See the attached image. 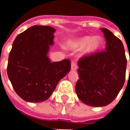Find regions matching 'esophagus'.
Here are the masks:
<instances>
[{
	"instance_id": "1",
	"label": "esophagus",
	"mask_w": 130,
	"mask_h": 130,
	"mask_svg": "<svg viewBox=\"0 0 130 130\" xmlns=\"http://www.w3.org/2000/svg\"><path fill=\"white\" fill-rule=\"evenodd\" d=\"M71 70L72 71H76L77 69V65L76 64V62H74V61H73L72 62H71Z\"/></svg>"
}]
</instances>
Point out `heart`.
I'll return each mask as SVG.
<instances>
[{
	"mask_svg": "<svg viewBox=\"0 0 130 130\" xmlns=\"http://www.w3.org/2000/svg\"><path fill=\"white\" fill-rule=\"evenodd\" d=\"M103 44V39L99 36L91 37L89 36L79 37L68 42V47L74 50H80L84 47L83 53L90 56L97 53Z\"/></svg>",
	"mask_w": 130,
	"mask_h": 130,
	"instance_id": "b5f03b06",
	"label": "heart"
}]
</instances>
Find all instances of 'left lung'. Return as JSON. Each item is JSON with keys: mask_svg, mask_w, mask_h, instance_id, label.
Listing matches in <instances>:
<instances>
[{"mask_svg": "<svg viewBox=\"0 0 130 130\" xmlns=\"http://www.w3.org/2000/svg\"><path fill=\"white\" fill-rule=\"evenodd\" d=\"M100 30L106 41V51L78 61L75 86L78 98L95 107L107 106L118 96L125 82L127 62L122 41L108 29Z\"/></svg>", "mask_w": 130, "mask_h": 130, "instance_id": "obj_1", "label": "left lung"}]
</instances>
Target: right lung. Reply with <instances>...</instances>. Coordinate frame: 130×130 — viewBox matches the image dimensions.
Masks as SVG:
<instances>
[{"mask_svg":"<svg viewBox=\"0 0 130 130\" xmlns=\"http://www.w3.org/2000/svg\"><path fill=\"white\" fill-rule=\"evenodd\" d=\"M56 30L36 25L17 36L9 53L7 74L18 96L30 103L47 100L71 70L65 59L51 62L47 56Z\"/></svg>","mask_w":130,"mask_h":130,"instance_id":"add662e5","label":"right lung"}]
</instances>
